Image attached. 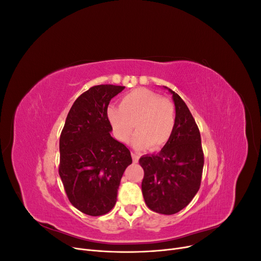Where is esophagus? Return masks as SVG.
<instances>
[{"mask_svg": "<svg viewBox=\"0 0 261 261\" xmlns=\"http://www.w3.org/2000/svg\"><path fill=\"white\" fill-rule=\"evenodd\" d=\"M132 158H133V162L134 163H137L138 162V159H139V155L137 152L135 151H132Z\"/></svg>", "mask_w": 261, "mask_h": 261, "instance_id": "34e87169", "label": "esophagus"}]
</instances>
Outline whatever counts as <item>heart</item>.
<instances>
[{
    "label": "heart",
    "mask_w": 261,
    "mask_h": 261,
    "mask_svg": "<svg viewBox=\"0 0 261 261\" xmlns=\"http://www.w3.org/2000/svg\"><path fill=\"white\" fill-rule=\"evenodd\" d=\"M107 118L117 140L125 143L134 130L135 148L156 150L169 143L175 127V109L159 93L145 88L134 89L122 98L121 107L109 106Z\"/></svg>",
    "instance_id": "heart-1"
}]
</instances>
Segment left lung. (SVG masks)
Instances as JSON below:
<instances>
[{"label": "left lung", "instance_id": "left-lung-1", "mask_svg": "<svg viewBox=\"0 0 261 261\" xmlns=\"http://www.w3.org/2000/svg\"><path fill=\"white\" fill-rule=\"evenodd\" d=\"M167 88L175 106V127L159 153L139 159L145 175L141 192L150 210L174 215L199 191L203 169L201 138L194 117L177 93Z\"/></svg>", "mask_w": 261, "mask_h": 261}]
</instances>
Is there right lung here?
<instances>
[{
	"label": "right lung",
	"instance_id": "right-lung-1",
	"mask_svg": "<svg viewBox=\"0 0 261 261\" xmlns=\"http://www.w3.org/2000/svg\"><path fill=\"white\" fill-rule=\"evenodd\" d=\"M125 87L98 85L82 93L67 114L60 137L59 174L67 198L85 215H106L115 206L130 151L111 136L110 101Z\"/></svg>",
	"mask_w": 261,
	"mask_h": 261
}]
</instances>
